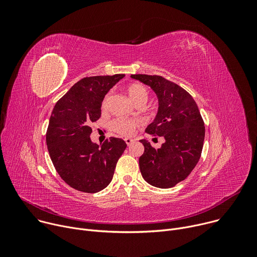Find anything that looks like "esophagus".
Segmentation results:
<instances>
[{"mask_svg":"<svg viewBox=\"0 0 257 257\" xmlns=\"http://www.w3.org/2000/svg\"><path fill=\"white\" fill-rule=\"evenodd\" d=\"M124 140H125V142H126V144H127L128 146H129V145H131V144L133 143V141H134V140H133V139H131V138H125Z\"/></svg>","mask_w":257,"mask_h":257,"instance_id":"obj_1","label":"esophagus"}]
</instances>
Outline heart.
Returning a JSON list of instances; mask_svg holds the SVG:
<instances>
[{"instance_id":"obj_1","label":"heart","mask_w":257,"mask_h":257,"mask_svg":"<svg viewBox=\"0 0 257 257\" xmlns=\"http://www.w3.org/2000/svg\"><path fill=\"white\" fill-rule=\"evenodd\" d=\"M127 92L130 96V98L136 103L140 102H146L149 98L150 92L149 89L146 88L143 84L141 83H131L127 86ZM109 97H111V92H107L101 102V107L102 109H105L108 104ZM140 125V120L137 118H116L112 120L111 124V129L121 135V136H131L134 134L136 128H138Z\"/></svg>"}]
</instances>
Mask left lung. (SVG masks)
<instances>
[{
  "mask_svg": "<svg viewBox=\"0 0 257 257\" xmlns=\"http://www.w3.org/2000/svg\"><path fill=\"white\" fill-rule=\"evenodd\" d=\"M132 78L150 85L159 98L155 121L145 132L166 140L156 150L145 139L139 158L143 179L159 188H171L185 180L197 165L204 141L205 127L198 106L184 88L159 75L132 74Z\"/></svg>",
  "mask_w": 257,
  "mask_h": 257,
  "instance_id": "obj_1",
  "label": "left lung"
}]
</instances>
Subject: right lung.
<instances>
[{"label":"right lung","mask_w":257,"mask_h":257,"mask_svg":"<svg viewBox=\"0 0 257 257\" xmlns=\"http://www.w3.org/2000/svg\"><path fill=\"white\" fill-rule=\"evenodd\" d=\"M124 74L85 77L55 104L46 140L53 165L69 186L95 193L112 181L118 160L127 148L109 137L99 146L90 140L91 124L100 118L101 102Z\"/></svg>","instance_id":"obj_1"}]
</instances>
